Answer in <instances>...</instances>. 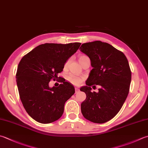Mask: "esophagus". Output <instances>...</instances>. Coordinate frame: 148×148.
<instances>
[{"label":"esophagus","mask_w":148,"mask_h":148,"mask_svg":"<svg viewBox=\"0 0 148 148\" xmlns=\"http://www.w3.org/2000/svg\"><path fill=\"white\" fill-rule=\"evenodd\" d=\"M78 91H79V88H75V92H76V93H77V92H78Z\"/></svg>","instance_id":"34e87169"}]
</instances>
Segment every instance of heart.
I'll return each instance as SVG.
<instances>
[{
	"instance_id": "b5f03b06",
	"label": "heart",
	"mask_w": 148,
	"mask_h": 148,
	"mask_svg": "<svg viewBox=\"0 0 148 148\" xmlns=\"http://www.w3.org/2000/svg\"><path fill=\"white\" fill-rule=\"evenodd\" d=\"M85 57H86V56H85V55H82V56H80L79 57V61L82 60L83 58H85ZM69 60L66 61V63H65V67H66V66H67L69 64ZM67 79L69 82H70L71 83L74 84V85H79L82 82V77H78V76H76V75L72 74L69 75V76H67Z\"/></svg>"
}]
</instances>
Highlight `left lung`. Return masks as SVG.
<instances>
[{
  "label": "left lung",
  "instance_id": "left-lung-1",
  "mask_svg": "<svg viewBox=\"0 0 148 148\" xmlns=\"http://www.w3.org/2000/svg\"><path fill=\"white\" fill-rule=\"evenodd\" d=\"M80 51L87 55L93 67L80 90L86 94L81 104L83 115L94 123L102 124L114 118L128 96L132 72L125 55L108 43L94 41L83 43ZM95 85L97 92H91Z\"/></svg>",
  "mask_w": 148,
  "mask_h": 148
}]
</instances>
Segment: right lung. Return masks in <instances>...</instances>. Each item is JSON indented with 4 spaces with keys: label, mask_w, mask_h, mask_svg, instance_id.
Listing matches in <instances>:
<instances>
[{
    "label": "right lung",
    "mask_w": 148,
    "mask_h": 148,
    "mask_svg": "<svg viewBox=\"0 0 148 148\" xmlns=\"http://www.w3.org/2000/svg\"><path fill=\"white\" fill-rule=\"evenodd\" d=\"M81 44L47 43L20 60L16 74L20 98L27 114L37 122L51 123L63 115L65 102L75 93L74 86L63 78L57 87H50L49 83L58 78L65 63Z\"/></svg>",
    "instance_id": "right-lung-1"
}]
</instances>
